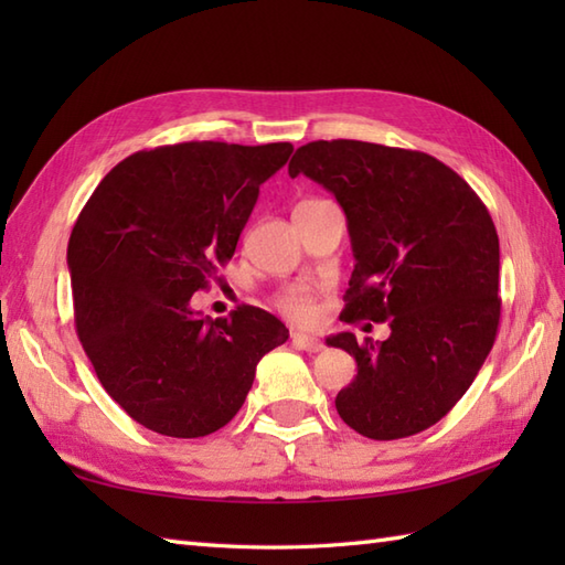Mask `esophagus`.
I'll list each match as a JSON object with an SVG mask.
<instances>
[{"label": "esophagus", "mask_w": 565, "mask_h": 565, "mask_svg": "<svg viewBox=\"0 0 565 565\" xmlns=\"http://www.w3.org/2000/svg\"><path fill=\"white\" fill-rule=\"evenodd\" d=\"M291 342H294L296 350H303L308 354H316V352L322 350V347H326L318 338H313V334H303V332H294Z\"/></svg>", "instance_id": "esophagus-1"}]
</instances>
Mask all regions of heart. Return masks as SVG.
I'll list each match as a JSON object with an SVG mask.
<instances>
[{"label":"heart","instance_id":"obj_1","mask_svg":"<svg viewBox=\"0 0 565 565\" xmlns=\"http://www.w3.org/2000/svg\"><path fill=\"white\" fill-rule=\"evenodd\" d=\"M274 306L286 318L296 322H310L318 316V289L313 284H289L276 294Z\"/></svg>","mask_w":565,"mask_h":565}]
</instances>
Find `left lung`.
Returning a JSON list of instances; mask_svg holds the SVG:
<instances>
[{
    "label": "left lung",
    "mask_w": 565,
    "mask_h": 565,
    "mask_svg": "<svg viewBox=\"0 0 565 565\" xmlns=\"http://www.w3.org/2000/svg\"><path fill=\"white\" fill-rule=\"evenodd\" d=\"M289 174L332 191L347 215L354 271L344 322H386L391 338L328 344L356 359L334 398L359 435L388 441L431 427L461 401L500 326L493 218L451 167L427 152L362 140L298 148Z\"/></svg>",
    "instance_id": "left-lung-1"
}]
</instances>
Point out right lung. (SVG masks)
<instances>
[{"mask_svg":"<svg viewBox=\"0 0 565 565\" xmlns=\"http://www.w3.org/2000/svg\"><path fill=\"white\" fill-rule=\"evenodd\" d=\"M291 152V142L218 140L140 150L82 209L67 245L77 338L106 393L142 427L179 439L221 429L259 359L289 340L262 308L211 320L189 301L233 259L259 186Z\"/></svg>","mask_w":565,"mask_h":565,"instance_id":"right-lung-1","label":"right lung"}]
</instances>
